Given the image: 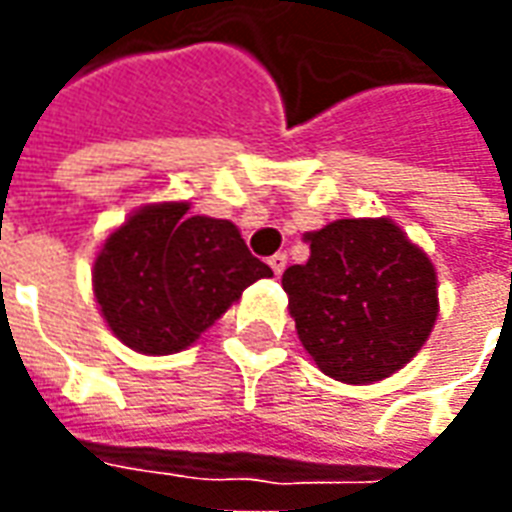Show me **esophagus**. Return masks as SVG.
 <instances>
[{
	"mask_svg": "<svg viewBox=\"0 0 512 512\" xmlns=\"http://www.w3.org/2000/svg\"><path fill=\"white\" fill-rule=\"evenodd\" d=\"M268 266H271V271H274V274H282V271H285V266H288V255H285V252H277V255H271L268 257Z\"/></svg>",
	"mask_w": 512,
	"mask_h": 512,
	"instance_id": "1",
	"label": "esophagus"
}]
</instances>
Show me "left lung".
Listing matches in <instances>:
<instances>
[{"instance_id":"8db88e82","label":"left lung","mask_w":512,"mask_h":512,"mask_svg":"<svg viewBox=\"0 0 512 512\" xmlns=\"http://www.w3.org/2000/svg\"><path fill=\"white\" fill-rule=\"evenodd\" d=\"M282 274L301 345L326 376L373 384L411 362L439 315L428 255L389 219H337Z\"/></svg>"}]
</instances>
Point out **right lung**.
<instances>
[{
    "instance_id": "right-lung-1",
    "label": "right lung",
    "mask_w": 512,
    "mask_h": 512,
    "mask_svg": "<svg viewBox=\"0 0 512 512\" xmlns=\"http://www.w3.org/2000/svg\"><path fill=\"white\" fill-rule=\"evenodd\" d=\"M271 268L227 219L189 216L186 202L145 205L106 238L93 290L109 329L139 354L189 348Z\"/></svg>"
}]
</instances>
